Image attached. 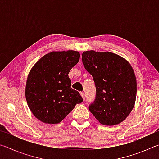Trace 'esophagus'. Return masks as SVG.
Listing matches in <instances>:
<instances>
[{
    "mask_svg": "<svg viewBox=\"0 0 159 159\" xmlns=\"http://www.w3.org/2000/svg\"><path fill=\"white\" fill-rule=\"evenodd\" d=\"M80 95L82 96L83 99H84V100H85V93H83V92H80Z\"/></svg>",
    "mask_w": 159,
    "mask_h": 159,
    "instance_id": "obj_1",
    "label": "esophagus"
}]
</instances>
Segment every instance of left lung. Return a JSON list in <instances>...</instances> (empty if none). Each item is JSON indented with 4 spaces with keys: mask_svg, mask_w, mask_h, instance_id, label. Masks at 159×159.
<instances>
[{
    "mask_svg": "<svg viewBox=\"0 0 159 159\" xmlns=\"http://www.w3.org/2000/svg\"><path fill=\"white\" fill-rule=\"evenodd\" d=\"M82 61L96 88L95 100L88 107L90 112L103 125L122 122L136 99V78L130 64L114 53L93 50L83 52Z\"/></svg>",
    "mask_w": 159,
    "mask_h": 159,
    "instance_id": "1",
    "label": "left lung"
}]
</instances>
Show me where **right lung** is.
<instances>
[{
  "instance_id": "obj_1",
  "label": "right lung",
  "mask_w": 159,
  "mask_h": 159,
  "mask_svg": "<svg viewBox=\"0 0 159 159\" xmlns=\"http://www.w3.org/2000/svg\"><path fill=\"white\" fill-rule=\"evenodd\" d=\"M79 59L76 51L52 52L38 61L29 72L26 101L31 112L41 121L59 123L83 102L80 93L71 88L68 76Z\"/></svg>"
}]
</instances>
